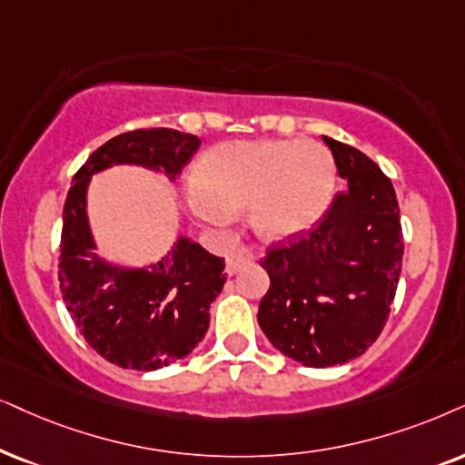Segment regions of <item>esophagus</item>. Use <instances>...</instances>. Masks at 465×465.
<instances>
[{
    "label": "esophagus",
    "instance_id": "1",
    "mask_svg": "<svg viewBox=\"0 0 465 465\" xmlns=\"http://www.w3.org/2000/svg\"><path fill=\"white\" fill-rule=\"evenodd\" d=\"M251 262H252L251 252L246 251V249H238V251L233 252V255L227 260V274L232 276V274L240 272V270H242L244 266H249Z\"/></svg>",
    "mask_w": 465,
    "mask_h": 465
}]
</instances>
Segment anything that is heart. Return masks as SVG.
Returning <instances> with one entry per match:
<instances>
[{"label": "heart", "instance_id": "b5f03b06", "mask_svg": "<svg viewBox=\"0 0 465 465\" xmlns=\"http://www.w3.org/2000/svg\"><path fill=\"white\" fill-rule=\"evenodd\" d=\"M195 180L189 208L199 219L223 225L251 205L257 236L290 242L331 210L337 169L317 141H227L202 158Z\"/></svg>", "mask_w": 465, "mask_h": 465}]
</instances>
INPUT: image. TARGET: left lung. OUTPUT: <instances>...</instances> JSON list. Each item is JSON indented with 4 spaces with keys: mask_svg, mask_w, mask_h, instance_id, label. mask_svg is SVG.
<instances>
[{
    "mask_svg": "<svg viewBox=\"0 0 465 465\" xmlns=\"http://www.w3.org/2000/svg\"><path fill=\"white\" fill-rule=\"evenodd\" d=\"M324 143L348 189L315 229L268 251L262 268L270 290L257 313L281 354L317 369L371 348L391 313L403 260L391 180L361 150L331 137Z\"/></svg>",
    "mask_w": 465,
    "mask_h": 465,
    "instance_id": "8db88e82",
    "label": "left lung"
}]
</instances>
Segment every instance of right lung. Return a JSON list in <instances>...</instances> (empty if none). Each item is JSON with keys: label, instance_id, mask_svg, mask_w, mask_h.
Segmentation results:
<instances>
[{"label": "right lung", "instance_id": "add662e5", "mask_svg": "<svg viewBox=\"0 0 465 465\" xmlns=\"http://www.w3.org/2000/svg\"><path fill=\"white\" fill-rule=\"evenodd\" d=\"M202 145L197 134L143 128L117 134L87 158L64 203L60 287L68 313L87 343L109 362L156 371L178 362L208 332L210 304L225 285V262L189 236L143 268L98 255L87 191L96 173L141 167L173 182Z\"/></svg>", "mask_w": 465, "mask_h": 465}]
</instances>
